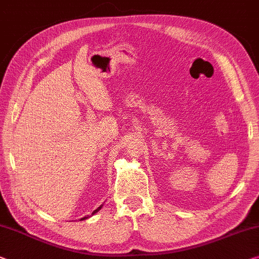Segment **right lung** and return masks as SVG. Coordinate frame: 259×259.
Masks as SVG:
<instances>
[{"instance_id":"add662e5","label":"right lung","mask_w":259,"mask_h":259,"mask_svg":"<svg viewBox=\"0 0 259 259\" xmlns=\"http://www.w3.org/2000/svg\"><path fill=\"white\" fill-rule=\"evenodd\" d=\"M102 206H103V205H102ZM102 206H99V207H98L97 209H95V210H94V212H93V213H91V215H94V214H95V213H96V212H98V210L102 208ZM87 218H88V217H84V218H83V219H81V220H84V219H87Z\"/></svg>"}]
</instances>
